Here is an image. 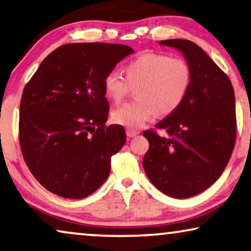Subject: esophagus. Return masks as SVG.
<instances>
[{"instance_id":"1","label":"esophagus","mask_w":251,"mask_h":251,"mask_svg":"<svg viewBox=\"0 0 251 251\" xmlns=\"http://www.w3.org/2000/svg\"><path fill=\"white\" fill-rule=\"evenodd\" d=\"M139 134L138 131H134V129H131V128H127L126 129V135L128 136V138H134Z\"/></svg>"}]
</instances>
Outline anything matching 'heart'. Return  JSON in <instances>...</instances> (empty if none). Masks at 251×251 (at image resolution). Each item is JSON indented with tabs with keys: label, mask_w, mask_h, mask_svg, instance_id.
<instances>
[{
	"label": "heart",
	"mask_w": 251,
	"mask_h": 251,
	"mask_svg": "<svg viewBox=\"0 0 251 251\" xmlns=\"http://www.w3.org/2000/svg\"><path fill=\"white\" fill-rule=\"evenodd\" d=\"M123 76L110 72L103 81L104 94L119 103L135 89V101L113 110L111 119L127 128H140L156 113L166 116L176 111L186 98L190 85V69L185 59L164 53L143 52L124 66Z\"/></svg>",
	"instance_id": "obj_1"
}]
</instances>
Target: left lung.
<instances>
[{
    "mask_svg": "<svg viewBox=\"0 0 251 251\" xmlns=\"http://www.w3.org/2000/svg\"><path fill=\"white\" fill-rule=\"evenodd\" d=\"M159 45L179 50L190 69V85L176 111L156 124L164 135L145 131L149 149L142 165L153 186L175 199H188L222 176L236 138L235 96L228 76L188 40Z\"/></svg>",
    "mask_w": 251,
    "mask_h": 251,
    "instance_id": "left-lung-1",
    "label": "left lung"
}]
</instances>
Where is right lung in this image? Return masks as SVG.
Wrapping results in <instances>:
<instances>
[{
	"label": "right lung",
	"mask_w": 251,
	"mask_h": 251,
	"mask_svg": "<svg viewBox=\"0 0 251 251\" xmlns=\"http://www.w3.org/2000/svg\"><path fill=\"white\" fill-rule=\"evenodd\" d=\"M134 52L113 43H68L50 52L25 86L19 111L22 152L34 178L56 195L83 199L110 175L123 148L122 125L106 127L103 81Z\"/></svg>",
	"instance_id": "obj_1"
}]
</instances>
